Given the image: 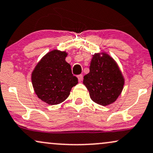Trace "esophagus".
I'll return each mask as SVG.
<instances>
[{
  "label": "esophagus",
  "mask_w": 153,
  "mask_h": 153,
  "mask_svg": "<svg viewBox=\"0 0 153 153\" xmlns=\"http://www.w3.org/2000/svg\"><path fill=\"white\" fill-rule=\"evenodd\" d=\"M77 77H78V81L79 82H81L82 80V79H83V75H82V74L78 75Z\"/></svg>",
  "instance_id": "1"
}]
</instances>
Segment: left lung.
Listing matches in <instances>:
<instances>
[{
	"label": "left lung",
	"mask_w": 153,
	"mask_h": 153,
	"mask_svg": "<svg viewBox=\"0 0 153 153\" xmlns=\"http://www.w3.org/2000/svg\"><path fill=\"white\" fill-rule=\"evenodd\" d=\"M124 82L122 73L113 58L105 53L93 55L89 73L83 79L92 100L103 106L113 103L121 94Z\"/></svg>",
	"instance_id": "1"
}]
</instances>
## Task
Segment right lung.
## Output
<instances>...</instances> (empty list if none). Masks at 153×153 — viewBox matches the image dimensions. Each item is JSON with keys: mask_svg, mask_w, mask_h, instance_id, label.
Masks as SVG:
<instances>
[{"mask_svg": "<svg viewBox=\"0 0 153 153\" xmlns=\"http://www.w3.org/2000/svg\"><path fill=\"white\" fill-rule=\"evenodd\" d=\"M65 51L53 50L38 62L31 75L33 87L41 100L57 105L65 100L78 78L72 74L71 67L65 61Z\"/></svg>", "mask_w": 153, "mask_h": 153, "instance_id": "add662e5", "label": "right lung"}]
</instances>
